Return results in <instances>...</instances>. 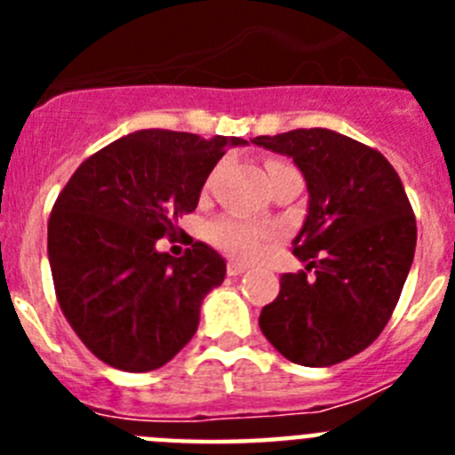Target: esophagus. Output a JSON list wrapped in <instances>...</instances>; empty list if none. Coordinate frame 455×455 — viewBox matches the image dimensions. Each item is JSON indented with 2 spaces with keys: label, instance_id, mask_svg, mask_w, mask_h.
Masks as SVG:
<instances>
[{
  "label": "esophagus",
  "instance_id": "1",
  "mask_svg": "<svg viewBox=\"0 0 455 455\" xmlns=\"http://www.w3.org/2000/svg\"><path fill=\"white\" fill-rule=\"evenodd\" d=\"M248 267L246 264H241V262H228V275H241V273H246Z\"/></svg>",
  "mask_w": 455,
  "mask_h": 455
}]
</instances>
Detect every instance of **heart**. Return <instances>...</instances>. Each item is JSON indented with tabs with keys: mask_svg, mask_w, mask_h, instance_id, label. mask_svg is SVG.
Masks as SVG:
<instances>
[{
	"mask_svg": "<svg viewBox=\"0 0 455 455\" xmlns=\"http://www.w3.org/2000/svg\"><path fill=\"white\" fill-rule=\"evenodd\" d=\"M287 168L293 166L284 159H268L267 162L268 178H273L275 172L287 171ZM204 236L212 246L223 251L225 255L239 257V259H255L275 239L273 230H268V228L236 219V216H223V219L212 220L204 230Z\"/></svg>",
	"mask_w": 455,
	"mask_h": 455,
	"instance_id": "obj_1",
	"label": "heart"
}]
</instances>
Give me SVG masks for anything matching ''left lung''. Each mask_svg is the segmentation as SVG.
I'll return each mask as SVG.
<instances>
[{"label": "left lung", "instance_id": "left-lung-1", "mask_svg": "<svg viewBox=\"0 0 455 455\" xmlns=\"http://www.w3.org/2000/svg\"><path fill=\"white\" fill-rule=\"evenodd\" d=\"M252 143L291 156L309 191L293 239V255L307 267L280 277L259 328L291 363H344L383 332L412 267L417 220L403 184L380 152L321 127Z\"/></svg>", "mask_w": 455, "mask_h": 455}]
</instances>
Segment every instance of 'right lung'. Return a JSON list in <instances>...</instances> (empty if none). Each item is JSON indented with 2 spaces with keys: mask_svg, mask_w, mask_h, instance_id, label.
Listing matches in <instances>:
<instances>
[{
  "mask_svg": "<svg viewBox=\"0 0 455 455\" xmlns=\"http://www.w3.org/2000/svg\"><path fill=\"white\" fill-rule=\"evenodd\" d=\"M236 136L140 130L75 171L52 207L47 255L63 316L104 364L143 373L178 355L200 305L225 277L223 257L196 241L182 257L156 251Z\"/></svg>",
  "mask_w": 455,
  "mask_h": 455,
  "instance_id": "right-lung-1",
  "label": "right lung"
}]
</instances>
